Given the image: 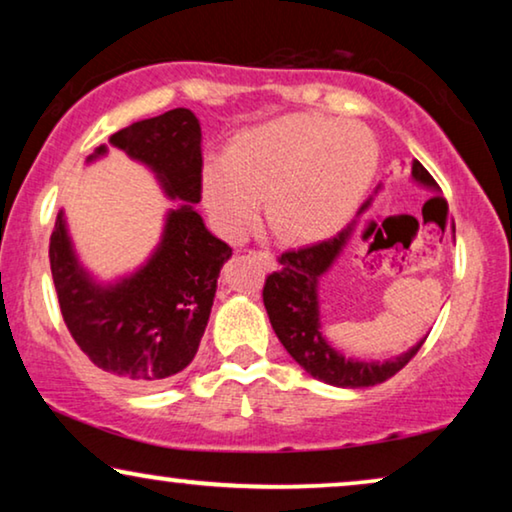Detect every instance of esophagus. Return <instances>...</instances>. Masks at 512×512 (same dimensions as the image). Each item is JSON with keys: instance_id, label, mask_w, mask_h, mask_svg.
Instances as JSON below:
<instances>
[{"instance_id": "34e87169", "label": "esophagus", "mask_w": 512, "mask_h": 512, "mask_svg": "<svg viewBox=\"0 0 512 512\" xmlns=\"http://www.w3.org/2000/svg\"><path fill=\"white\" fill-rule=\"evenodd\" d=\"M254 256L258 258V261L265 263V268L268 270H275L277 268V258L270 254V251H254Z\"/></svg>"}]
</instances>
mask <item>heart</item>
<instances>
[{
  "label": "heart",
  "instance_id": "obj_1",
  "mask_svg": "<svg viewBox=\"0 0 512 512\" xmlns=\"http://www.w3.org/2000/svg\"><path fill=\"white\" fill-rule=\"evenodd\" d=\"M377 167V144L359 123L284 114L237 132L202 172V198L223 233L247 235L263 200L265 226L282 244H317L359 209Z\"/></svg>",
  "mask_w": 512,
  "mask_h": 512
}]
</instances>
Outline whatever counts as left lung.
<instances>
[{"mask_svg":"<svg viewBox=\"0 0 512 512\" xmlns=\"http://www.w3.org/2000/svg\"><path fill=\"white\" fill-rule=\"evenodd\" d=\"M412 184L426 188L431 193H440V188L424 165L419 160H412L410 172ZM382 191V184L375 188V193L366 200L361 207L363 214L373 205L375 195ZM438 200V198H433ZM359 221L349 223V226L333 237V240L312 244V247L286 251L279 258L282 270L272 272L265 279L263 289V303L268 310L272 331L277 333L279 342H282L286 352L293 356L305 373H310L314 380H321L331 387L342 389H359V387H375V384L387 382L394 377L412 356L419 352L424 345L426 333L422 340L415 342L408 352L391 356L384 361L373 359H356V356H347L326 338L324 324H321V300H319V284L321 277L338 263L342 251L347 249L349 240H352L354 230ZM454 235V223H452Z\"/></svg>","mask_w":512,"mask_h":512,"instance_id":"left-lung-1","label":"left lung"}]
</instances>
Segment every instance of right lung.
<instances>
[{
    "label": "right lung",
    "instance_id": "right-lung-1",
    "mask_svg": "<svg viewBox=\"0 0 512 512\" xmlns=\"http://www.w3.org/2000/svg\"><path fill=\"white\" fill-rule=\"evenodd\" d=\"M156 177L167 200L160 240L137 268L97 277L81 261L60 209L51 235V272L65 324L81 352L104 373L158 387L198 354L216 282L233 249L212 235L195 205L202 198V130L191 109L144 118L109 137ZM107 146L86 158H104Z\"/></svg>",
    "mask_w": 512,
    "mask_h": 512
}]
</instances>
